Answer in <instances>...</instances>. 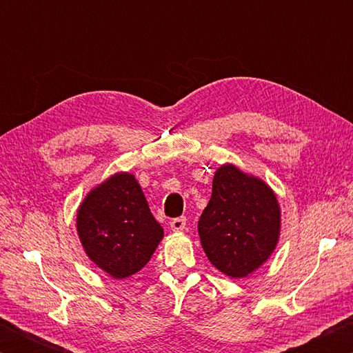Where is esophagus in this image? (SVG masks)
Masks as SVG:
<instances>
[{
  "mask_svg": "<svg viewBox=\"0 0 353 353\" xmlns=\"http://www.w3.org/2000/svg\"><path fill=\"white\" fill-rule=\"evenodd\" d=\"M185 225H187V218H185V216L174 218L170 223L171 230H174V232H182L185 229Z\"/></svg>",
  "mask_w": 353,
  "mask_h": 353,
  "instance_id": "obj_1",
  "label": "esophagus"
}]
</instances>
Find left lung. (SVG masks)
Wrapping results in <instances>:
<instances>
[{
    "mask_svg": "<svg viewBox=\"0 0 353 353\" xmlns=\"http://www.w3.org/2000/svg\"><path fill=\"white\" fill-rule=\"evenodd\" d=\"M198 232L202 249L216 270L234 279L246 277L277 246L280 207L276 194L261 179L230 163L219 166Z\"/></svg>",
    "mask_w": 353,
    "mask_h": 353,
    "instance_id": "obj_1",
    "label": "left lung"
}]
</instances>
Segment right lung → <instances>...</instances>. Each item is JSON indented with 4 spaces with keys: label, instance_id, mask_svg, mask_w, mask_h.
<instances>
[{
    "label": "right lung",
    "instance_id": "add662e5",
    "mask_svg": "<svg viewBox=\"0 0 353 353\" xmlns=\"http://www.w3.org/2000/svg\"><path fill=\"white\" fill-rule=\"evenodd\" d=\"M76 227L88 259L113 279L139 272L163 238L162 225L129 172H117L85 196Z\"/></svg>",
    "mask_w": 353,
    "mask_h": 353
}]
</instances>
